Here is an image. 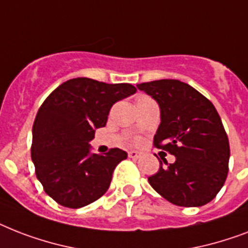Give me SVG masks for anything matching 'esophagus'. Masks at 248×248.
<instances>
[{"mask_svg": "<svg viewBox=\"0 0 248 248\" xmlns=\"http://www.w3.org/2000/svg\"><path fill=\"white\" fill-rule=\"evenodd\" d=\"M140 155H142V154H140V152H138V151H129V152H128V156H129L130 158H138V157H140Z\"/></svg>", "mask_w": 248, "mask_h": 248, "instance_id": "esophagus-1", "label": "esophagus"}]
</instances>
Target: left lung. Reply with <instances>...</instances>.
<instances>
[{
  "instance_id": "8db88e82",
  "label": "left lung",
  "mask_w": 248,
  "mask_h": 248,
  "mask_svg": "<svg viewBox=\"0 0 248 248\" xmlns=\"http://www.w3.org/2000/svg\"><path fill=\"white\" fill-rule=\"evenodd\" d=\"M137 88L156 100L161 123L154 146L175 156L160 161L148 177L151 187L177 206H202L215 199L228 175L229 140L217 108L203 94L177 79L140 83Z\"/></svg>"
}]
</instances>
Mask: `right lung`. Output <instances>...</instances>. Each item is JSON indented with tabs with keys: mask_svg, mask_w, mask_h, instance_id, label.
I'll use <instances>...</instances> for the list:
<instances>
[{
	"mask_svg": "<svg viewBox=\"0 0 248 248\" xmlns=\"http://www.w3.org/2000/svg\"><path fill=\"white\" fill-rule=\"evenodd\" d=\"M136 91L129 83L74 78L41 105L33 124L31 160L45 192L59 205L79 209L108 191L112 171L128 155L120 148L91 154L90 140L106 125L112 105Z\"/></svg>",
	"mask_w": 248,
	"mask_h": 248,
	"instance_id": "obj_1",
	"label": "right lung"
}]
</instances>
